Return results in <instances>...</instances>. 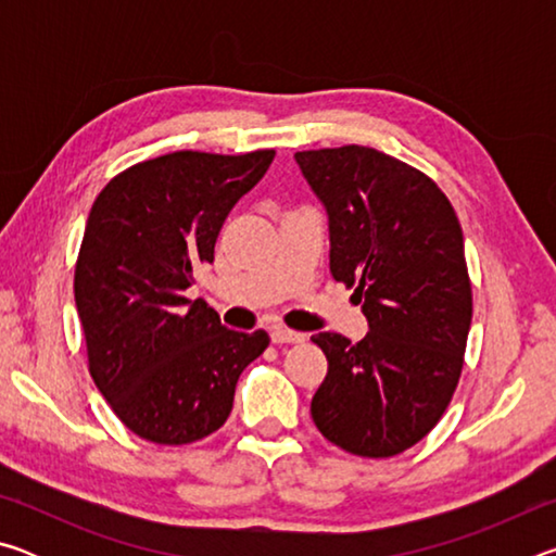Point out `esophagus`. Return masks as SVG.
I'll list each match as a JSON object with an SVG mask.
<instances>
[{
	"mask_svg": "<svg viewBox=\"0 0 556 556\" xmlns=\"http://www.w3.org/2000/svg\"><path fill=\"white\" fill-rule=\"evenodd\" d=\"M301 341H306L304 333L291 331V328H285V326L271 328V343L281 345V343H301Z\"/></svg>",
	"mask_w": 556,
	"mask_h": 556,
	"instance_id": "obj_1",
	"label": "esophagus"
}]
</instances>
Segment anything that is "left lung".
Segmentation results:
<instances>
[{"instance_id":"obj_1","label":"left lung","mask_w":556,"mask_h":556,"mask_svg":"<svg viewBox=\"0 0 556 556\" xmlns=\"http://www.w3.org/2000/svg\"><path fill=\"white\" fill-rule=\"evenodd\" d=\"M294 159L328 213L331 275L370 326L357 343L312 336L328 361L314 425L348 454L397 456L437 427L464 368L473 316L464 232L427 174L378 149Z\"/></svg>"}]
</instances>
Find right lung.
Segmentation results:
<instances>
[{"label": "right lung", "instance_id": "1", "mask_svg": "<svg viewBox=\"0 0 556 556\" xmlns=\"http://www.w3.org/2000/svg\"><path fill=\"white\" fill-rule=\"evenodd\" d=\"M271 159L275 149L164 154L125 168L92 203L75 306L92 380L137 437L181 446L218 431L240 372L269 345L265 331H230L184 291Z\"/></svg>", "mask_w": 556, "mask_h": 556}]
</instances>
